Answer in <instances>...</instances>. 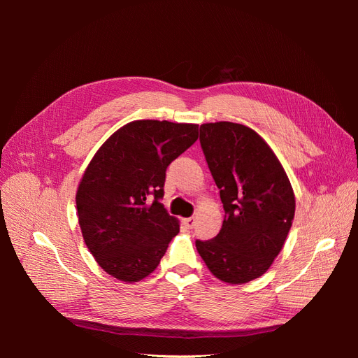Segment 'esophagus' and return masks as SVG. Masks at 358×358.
<instances>
[{"label":"esophagus","instance_id":"34e87169","mask_svg":"<svg viewBox=\"0 0 358 358\" xmlns=\"http://www.w3.org/2000/svg\"><path fill=\"white\" fill-rule=\"evenodd\" d=\"M183 224L187 225V229H192V227H194V218H185V220H183Z\"/></svg>","mask_w":358,"mask_h":358}]
</instances>
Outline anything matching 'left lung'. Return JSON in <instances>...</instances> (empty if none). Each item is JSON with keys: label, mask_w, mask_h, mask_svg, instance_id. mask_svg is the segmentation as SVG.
I'll list each match as a JSON object with an SVG mask.
<instances>
[{"label": "left lung", "mask_w": 358, "mask_h": 358, "mask_svg": "<svg viewBox=\"0 0 358 358\" xmlns=\"http://www.w3.org/2000/svg\"><path fill=\"white\" fill-rule=\"evenodd\" d=\"M200 143L224 206L210 241H196L215 278L246 284L267 272L282 249L296 212L287 173L254 129L234 122L200 127Z\"/></svg>", "instance_id": "8db88e82"}]
</instances>
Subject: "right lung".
Here are the masks:
<instances>
[{"mask_svg": "<svg viewBox=\"0 0 358 358\" xmlns=\"http://www.w3.org/2000/svg\"><path fill=\"white\" fill-rule=\"evenodd\" d=\"M197 137L196 124L142 119L119 128L92 157L76 206L83 241L110 276L137 282L158 267L179 233L159 203L166 170Z\"/></svg>", "mask_w": 358, "mask_h": 358, "instance_id": "right-lung-1", "label": "right lung"}]
</instances>
